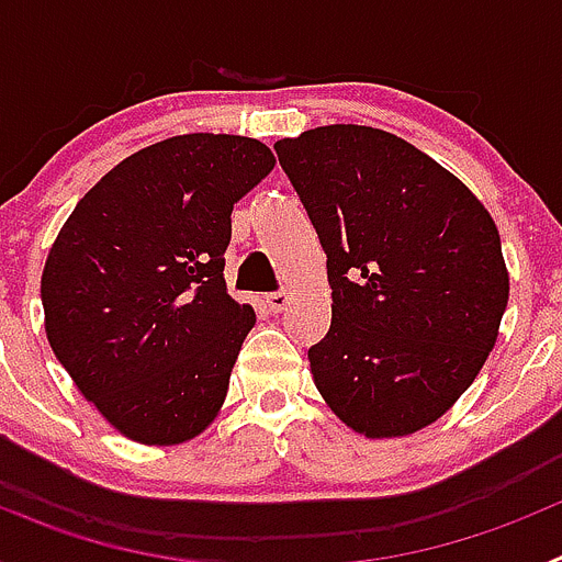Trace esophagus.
Returning <instances> with one entry per match:
<instances>
[{"instance_id": "esophagus-1", "label": "esophagus", "mask_w": 562, "mask_h": 562, "mask_svg": "<svg viewBox=\"0 0 562 562\" xmlns=\"http://www.w3.org/2000/svg\"><path fill=\"white\" fill-rule=\"evenodd\" d=\"M286 304H290V295H286V292H270V295H267V306H270L276 315L278 312H284Z\"/></svg>"}]
</instances>
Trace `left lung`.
Segmentation results:
<instances>
[{
  "instance_id": "1",
  "label": "left lung",
  "mask_w": 562,
  "mask_h": 562,
  "mask_svg": "<svg viewBox=\"0 0 562 562\" xmlns=\"http://www.w3.org/2000/svg\"><path fill=\"white\" fill-rule=\"evenodd\" d=\"M276 151L329 258L331 329L310 349L317 391L366 439L428 428L498 340L509 270L493 216L382 128L317 126Z\"/></svg>"
}]
</instances>
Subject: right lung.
I'll return each instance as SVG.
<instances>
[{"mask_svg":"<svg viewBox=\"0 0 562 562\" xmlns=\"http://www.w3.org/2000/svg\"><path fill=\"white\" fill-rule=\"evenodd\" d=\"M276 166L241 134L134 151L83 193L42 272L44 331L83 400L137 445H182L220 416L250 304L225 286L231 213Z\"/></svg>","mask_w":562,"mask_h":562,"instance_id":"obj_1","label":"right lung"}]
</instances>
